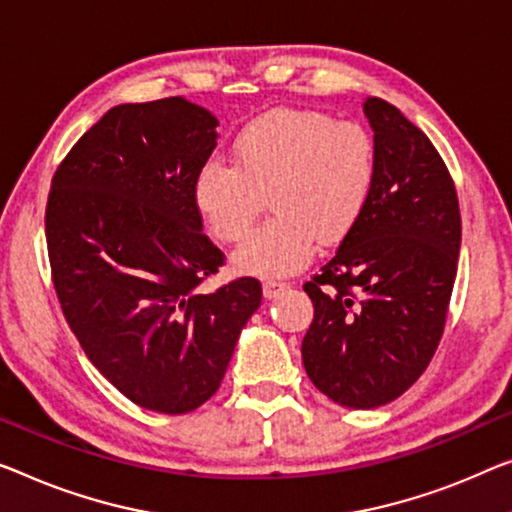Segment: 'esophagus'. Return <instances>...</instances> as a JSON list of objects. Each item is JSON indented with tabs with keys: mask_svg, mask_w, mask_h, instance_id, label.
I'll use <instances>...</instances> for the list:
<instances>
[{
	"mask_svg": "<svg viewBox=\"0 0 512 512\" xmlns=\"http://www.w3.org/2000/svg\"><path fill=\"white\" fill-rule=\"evenodd\" d=\"M262 289H264V296L266 299H278L280 294H285L287 289H289V285L287 282H276V280H266L264 285H262Z\"/></svg>",
	"mask_w": 512,
	"mask_h": 512,
	"instance_id": "obj_1",
	"label": "esophagus"
}]
</instances>
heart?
<instances>
[{
  "label": "heart",
  "instance_id": "1",
  "mask_svg": "<svg viewBox=\"0 0 512 512\" xmlns=\"http://www.w3.org/2000/svg\"><path fill=\"white\" fill-rule=\"evenodd\" d=\"M234 165L209 158L195 174L193 202L218 241L239 243L266 200L276 218L239 253L236 266L262 278L292 276L317 241L335 246L368 209L377 177L375 137L324 112L276 110L243 128Z\"/></svg>",
  "mask_w": 512,
  "mask_h": 512
}]
</instances>
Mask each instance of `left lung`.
<instances>
[{
    "mask_svg": "<svg viewBox=\"0 0 512 512\" xmlns=\"http://www.w3.org/2000/svg\"><path fill=\"white\" fill-rule=\"evenodd\" d=\"M377 177L368 209L305 282L315 305L301 354L326 398L375 409L423 375L451 301L462 225L444 160L404 114L365 98Z\"/></svg>",
    "mask_w": 512,
    "mask_h": 512,
    "instance_id": "obj_1",
    "label": "left lung"
}]
</instances>
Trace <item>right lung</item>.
<instances>
[{"label": "right lung", "mask_w": 512, "mask_h": 512, "mask_svg": "<svg viewBox=\"0 0 512 512\" xmlns=\"http://www.w3.org/2000/svg\"><path fill=\"white\" fill-rule=\"evenodd\" d=\"M218 126L181 96L117 105L68 151L45 211L66 322L96 370L158 414H188L218 391L262 303L253 278L197 292L223 264L193 202Z\"/></svg>", "instance_id": "add662e5"}]
</instances>
